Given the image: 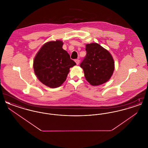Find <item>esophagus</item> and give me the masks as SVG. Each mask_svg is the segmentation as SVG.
Masks as SVG:
<instances>
[{
	"label": "esophagus",
	"mask_w": 148,
	"mask_h": 148,
	"mask_svg": "<svg viewBox=\"0 0 148 148\" xmlns=\"http://www.w3.org/2000/svg\"><path fill=\"white\" fill-rule=\"evenodd\" d=\"M75 63H77V65H78V64H79V63H80V60H79V59H75Z\"/></svg>",
	"instance_id": "34e87169"
}]
</instances>
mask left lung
<instances>
[{"label":"left lung","instance_id":"1","mask_svg":"<svg viewBox=\"0 0 148 148\" xmlns=\"http://www.w3.org/2000/svg\"><path fill=\"white\" fill-rule=\"evenodd\" d=\"M86 54L80 64L86 80L93 86L108 82L113 75L114 62L110 53L97 43L86 45Z\"/></svg>","mask_w":148,"mask_h":148}]
</instances>
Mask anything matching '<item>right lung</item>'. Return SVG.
I'll return each instance as SVG.
<instances>
[{
  "mask_svg": "<svg viewBox=\"0 0 148 148\" xmlns=\"http://www.w3.org/2000/svg\"><path fill=\"white\" fill-rule=\"evenodd\" d=\"M60 40L49 42L43 45L35 56L33 68L38 79L51 88L60 86L65 81L70 68L76 63L62 48Z\"/></svg>",
  "mask_w": 148,
  "mask_h": 148,
  "instance_id": "obj_1",
  "label": "right lung"
}]
</instances>
